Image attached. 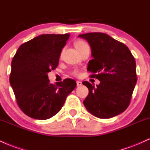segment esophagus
I'll use <instances>...</instances> for the list:
<instances>
[{"label": "esophagus", "mask_w": 150, "mask_h": 150, "mask_svg": "<svg viewBox=\"0 0 150 150\" xmlns=\"http://www.w3.org/2000/svg\"><path fill=\"white\" fill-rule=\"evenodd\" d=\"M76 85H77V86H81L82 85V82L79 81H76Z\"/></svg>", "instance_id": "34e87169"}]
</instances>
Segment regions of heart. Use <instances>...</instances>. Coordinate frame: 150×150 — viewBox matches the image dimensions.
<instances>
[{
    "mask_svg": "<svg viewBox=\"0 0 150 150\" xmlns=\"http://www.w3.org/2000/svg\"><path fill=\"white\" fill-rule=\"evenodd\" d=\"M87 45V44H86L85 42L82 41V40H78V41H76L75 43V47H76V49L79 48V47L83 46V45ZM74 74L76 75H77L78 74V71H74Z\"/></svg>",
    "mask_w": 150,
    "mask_h": 150,
    "instance_id": "b5f03b06",
    "label": "heart"
}]
</instances>
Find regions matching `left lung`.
Here are the masks:
<instances>
[{
  "mask_svg": "<svg viewBox=\"0 0 150 150\" xmlns=\"http://www.w3.org/2000/svg\"><path fill=\"white\" fill-rule=\"evenodd\" d=\"M79 37L87 40L91 48L93 59L87 70L100 81L96 86L82 83L89 91L84 106L100 119L119 115L129 105L137 82L135 58L126 45L106 33H88Z\"/></svg>",
  "mask_w": 150,
  "mask_h": 150,
  "instance_id": "1",
  "label": "left lung"
}]
</instances>
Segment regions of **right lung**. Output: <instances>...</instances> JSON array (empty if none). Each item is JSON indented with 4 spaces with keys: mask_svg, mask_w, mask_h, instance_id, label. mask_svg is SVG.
I'll use <instances>...</instances> for the list:
<instances>
[{
    "mask_svg": "<svg viewBox=\"0 0 150 150\" xmlns=\"http://www.w3.org/2000/svg\"><path fill=\"white\" fill-rule=\"evenodd\" d=\"M69 34H42L21 45L12 59L10 83L19 108L38 120L57 114L76 86L71 79L50 83L47 73L57 67Z\"/></svg>",
    "mask_w": 150,
    "mask_h": 150,
    "instance_id": "add662e5",
    "label": "right lung"
}]
</instances>
